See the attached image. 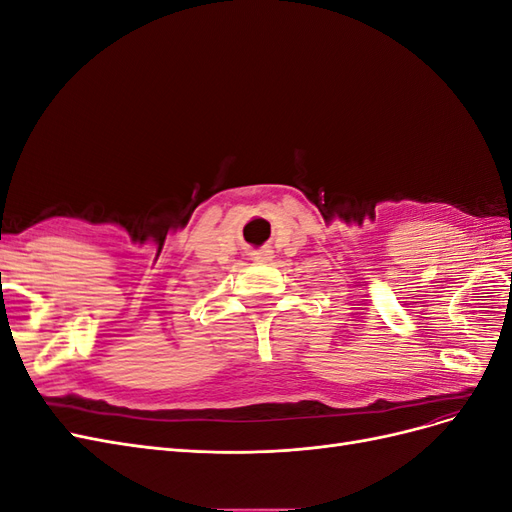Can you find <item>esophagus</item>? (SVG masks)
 Here are the masks:
<instances>
[{
    "mask_svg": "<svg viewBox=\"0 0 512 512\" xmlns=\"http://www.w3.org/2000/svg\"><path fill=\"white\" fill-rule=\"evenodd\" d=\"M250 258H252L254 262H269V260H273V247H271V245L260 247V250L250 252Z\"/></svg>",
    "mask_w": 512,
    "mask_h": 512,
    "instance_id": "esophagus-1",
    "label": "esophagus"
}]
</instances>
